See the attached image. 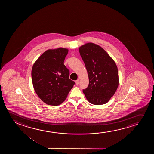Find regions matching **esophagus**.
<instances>
[{"label": "esophagus", "mask_w": 154, "mask_h": 154, "mask_svg": "<svg viewBox=\"0 0 154 154\" xmlns=\"http://www.w3.org/2000/svg\"><path fill=\"white\" fill-rule=\"evenodd\" d=\"M75 82H76V84L77 85L79 84V80L77 79V80L75 81Z\"/></svg>", "instance_id": "esophagus-1"}]
</instances>
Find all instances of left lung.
Masks as SVG:
<instances>
[{
	"label": "left lung",
	"instance_id": "obj_1",
	"mask_svg": "<svg viewBox=\"0 0 154 154\" xmlns=\"http://www.w3.org/2000/svg\"><path fill=\"white\" fill-rule=\"evenodd\" d=\"M86 68L88 86L83 90L90 103L100 105L107 103L117 91L119 85L118 68L108 53L92 42L79 48Z\"/></svg>",
	"mask_w": 154,
	"mask_h": 154
}]
</instances>
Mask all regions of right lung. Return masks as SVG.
Wrapping results in <instances>:
<instances>
[{"mask_svg": "<svg viewBox=\"0 0 154 154\" xmlns=\"http://www.w3.org/2000/svg\"><path fill=\"white\" fill-rule=\"evenodd\" d=\"M68 49H50L37 59L32 70L34 90L47 105L63 103L75 82L69 79V71L63 64Z\"/></svg>", "mask_w": 154, "mask_h": 154, "instance_id": "obj_1", "label": "right lung"}]
</instances>
